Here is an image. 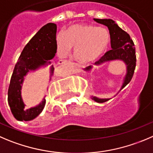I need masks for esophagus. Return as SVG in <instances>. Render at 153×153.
Wrapping results in <instances>:
<instances>
[{"label":"esophagus","instance_id":"esophagus-1","mask_svg":"<svg viewBox=\"0 0 153 153\" xmlns=\"http://www.w3.org/2000/svg\"><path fill=\"white\" fill-rule=\"evenodd\" d=\"M65 63H67V62H66V61H65V60H60L59 62V65H62V64H65Z\"/></svg>","mask_w":153,"mask_h":153}]
</instances>
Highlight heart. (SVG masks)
<instances>
[{
	"mask_svg": "<svg viewBox=\"0 0 153 153\" xmlns=\"http://www.w3.org/2000/svg\"><path fill=\"white\" fill-rule=\"evenodd\" d=\"M110 33L104 27L91 25H74L65 34L59 33L56 37L58 53L65 57L74 48V56L80 63L93 62L101 56L109 46Z\"/></svg>",
	"mask_w": 153,
	"mask_h": 153,
	"instance_id": "heart-1",
	"label": "heart"
}]
</instances>
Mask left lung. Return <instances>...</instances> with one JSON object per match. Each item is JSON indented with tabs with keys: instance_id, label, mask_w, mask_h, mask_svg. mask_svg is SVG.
<instances>
[{
	"instance_id": "obj_1",
	"label": "left lung",
	"mask_w": 153,
	"mask_h": 153,
	"mask_svg": "<svg viewBox=\"0 0 153 153\" xmlns=\"http://www.w3.org/2000/svg\"><path fill=\"white\" fill-rule=\"evenodd\" d=\"M97 23L106 25L109 29L110 35V43H111V50L104 54L99 60L96 62L94 65H99L104 62L114 60H121L126 64L127 73L124 78L122 88H124L127 84L131 80L132 76L134 73L136 67V55L135 48L132 39L127 32L119 27L112 19H94ZM92 67L88 66L85 68V71H89ZM91 99L97 103H104L109 101L108 98H98L97 97H91Z\"/></svg>"
}]
</instances>
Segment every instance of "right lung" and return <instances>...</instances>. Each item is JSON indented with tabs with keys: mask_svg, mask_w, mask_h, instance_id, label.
<instances>
[{
	"mask_svg": "<svg viewBox=\"0 0 153 153\" xmlns=\"http://www.w3.org/2000/svg\"><path fill=\"white\" fill-rule=\"evenodd\" d=\"M56 30L57 26L54 23H48L42 27L25 46L15 65L9 85L8 104L13 116L19 121H30L35 119L44 108L45 98L36 107L25 108L21 89L24 76L27 72L49 64V60L53 59L56 55ZM53 72L54 68L52 66L51 76L53 75Z\"/></svg>",
	"mask_w": 153,
	"mask_h": 153,
	"instance_id": "add662e5",
	"label": "right lung"
}]
</instances>
